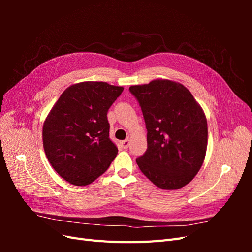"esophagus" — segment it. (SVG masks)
Wrapping results in <instances>:
<instances>
[{
  "instance_id": "34e87169",
  "label": "esophagus",
  "mask_w": 252,
  "mask_h": 252,
  "mask_svg": "<svg viewBox=\"0 0 252 252\" xmlns=\"http://www.w3.org/2000/svg\"><path fill=\"white\" fill-rule=\"evenodd\" d=\"M120 144H121V146H122V147H123L124 149H127V148L129 147V140L127 139V140H124V141H122V142H121Z\"/></svg>"
}]
</instances>
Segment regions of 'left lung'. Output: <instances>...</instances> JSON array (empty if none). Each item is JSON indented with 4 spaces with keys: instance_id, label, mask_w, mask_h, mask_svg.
Instances as JSON below:
<instances>
[{
    "instance_id": "left-lung-1",
    "label": "left lung",
    "mask_w": 252,
    "mask_h": 252,
    "mask_svg": "<svg viewBox=\"0 0 252 252\" xmlns=\"http://www.w3.org/2000/svg\"><path fill=\"white\" fill-rule=\"evenodd\" d=\"M147 129V150L136 158L141 171L159 188L187 185L199 172L207 149V121L180 83L155 80L129 87Z\"/></svg>"
}]
</instances>
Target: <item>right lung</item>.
Segmentation results:
<instances>
[{
	"label": "right lung",
	"instance_id": "add662e5",
	"mask_svg": "<svg viewBox=\"0 0 252 252\" xmlns=\"http://www.w3.org/2000/svg\"><path fill=\"white\" fill-rule=\"evenodd\" d=\"M123 90L105 82L74 84L61 94L44 122L45 154L53 169L70 184H90L117 157L107 112Z\"/></svg>",
	"mask_w": 252,
	"mask_h": 252
}]
</instances>
